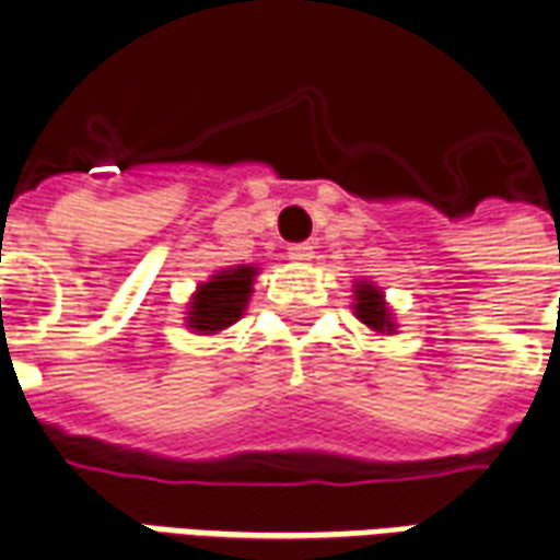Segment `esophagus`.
Returning a JSON list of instances; mask_svg holds the SVG:
<instances>
[{
  "label": "esophagus",
  "instance_id": "obj_1",
  "mask_svg": "<svg viewBox=\"0 0 560 560\" xmlns=\"http://www.w3.org/2000/svg\"><path fill=\"white\" fill-rule=\"evenodd\" d=\"M288 258L296 260V264H305V260L314 258V246L312 243H293V246L288 248Z\"/></svg>",
  "mask_w": 560,
  "mask_h": 560
}]
</instances>
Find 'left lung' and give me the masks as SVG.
Wrapping results in <instances>:
<instances>
[{"label":"left lung","instance_id":"left-lung-1","mask_svg":"<svg viewBox=\"0 0 560 560\" xmlns=\"http://www.w3.org/2000/svg\"><path fill=\"white\" fill-rule=\"evenodd\" d=\"M355 317L371 326L376 332H392V317H388V308H385L383 293L376 291L374 284H359L355 291Z\"/></svg>","mask_w":560,"mask_h":560}]
</instances>
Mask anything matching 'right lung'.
Here are the masks:
<instances>
[{
	"label": "right lung",
	"instance_id": "1",
	"mask_svg": "<svg viewBox=\"0 0 560 560\" xmlns=\"http://www.w3.org/2000/svg\"><path fill=\"white\" fill-rule=\"evenodd\" d=\"M252 279H255V267L225 269V272L213 276L198 288L196 300L189 302L186 323L196 332H219L231 323H237L246 308L248 293H252Z\"/></svg>",
	"mask_w": 560,
	"mask_h": 560
}]
</instances>
